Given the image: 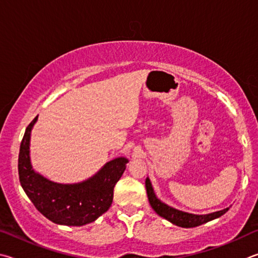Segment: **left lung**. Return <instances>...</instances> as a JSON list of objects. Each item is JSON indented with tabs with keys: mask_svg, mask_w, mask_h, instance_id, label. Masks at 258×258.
Segmentation results:
<instances>
[{
	"mask_svg": "<svg viewBox=\"0 0 258 258\" xmlns=\"http://www.w3.org/2000/svg\"><path fill=\"white\" fill-rule=\"evenodd\" d=\"M145 186H146L148 201H150L152 209L154 210L160 216H162V218H164L165 220H168L169 222L181 228H195L201 224L210 222V221L218 219L220 216H222L224 213H227L230 209V207H227V209L221 210L218 212H213V213H210V214L188 213V212L177 210L174 209V207L162 202L160 198L156 196L154 189H153L151 180L148 177L145 181Z\"/></svg>",
	"mask_w": 258,
	"mask_h": 258,
	"instance_id": "1",
	"label": "left lung"
}]
</instances>
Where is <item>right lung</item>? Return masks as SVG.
<instances>
[{"instance_id": "obj_1", "label": "right lung", "mask_w": 258, "mask_h": 258, "mask_svg": "<svg viewBox=\"0 0 258 258\" xmlns=\"http://www.w3.org/2000/svg\"><path fill=\"white\" fill-rule=\"evenodd\" d=\"M37 119L27 126L20 145L18 171L22 189L36 209L54 223L81 227L94 222L110 209L114 186L129 160L121 156L108 161L81 182H54L36 172L31 164L30 136Z\"/></svg>"}]
</instances>
